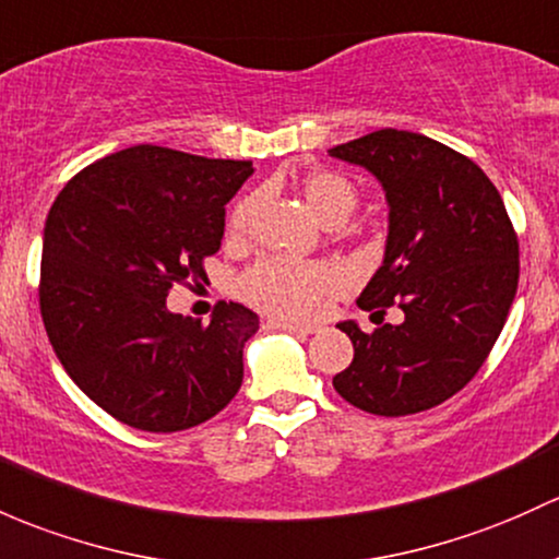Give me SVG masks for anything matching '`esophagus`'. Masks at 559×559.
I'll return each instance as SVG.
<instances>
[{
	"label": "esophagus",
	"mask_w": 559,
	"mask_h": 559,
	"mask_svg": "<svg viewBox=\"0 0 559 559\" xmlns=\"http://www.w3.org/2000/svg\"><path fill=\"white\" fill-rule=\"evenodd\" d=\"M269 330H282V333H290V335H311L317 333V328L311 325H298V322H285V320H269L266 322Z\"/></svg>",
	"instance_id": "obj_1"
}]
</instances>
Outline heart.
Segmentation results:
<instances>
[{
	"instance_id": "obj_1",
	"label": "heart",
	"mask_w": 559,
	"mask_h": 559,
	"mask_svg": "<svg viewBox=\"0 0 559 559\" xmlns=\"http://www.w3.org/2000/svg\"><path fill=\"white\" fill-rule=\"evenodd\" d=\"M301 191L317 218L328 226L344 224L357 210V186L338 173H309ZM255 197H242L229 215V229L242 231L253 215ZM341 287V272L325 261H293V258L266 255L255 261L239 280V290L250 304L280 320H311L322 301Z\"/></svg>"
}]
</instances>
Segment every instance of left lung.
I'll return each mask as SVG.
<instances>
[{"mask_svg": "<svg viewBox=\"0 0 559 559\" xmlns=\"http://www.w3.org/2000/svg\"><path fill=\"white\" fill-rule=\"evenodd\" d=\"M386 189L383 266L357 306L373 333L341 322L354 359L335 392L373 416L429 411L466 386L501 335L520 280V242L501 194L477 165L421 133L383 128L330 148ZM389 305L406 314L382 322Z\"/></svg>", "mask_w": 559, "mask_h": 559, "instance_id": "left-lung-1", "label": "left lung"}]
</instances>
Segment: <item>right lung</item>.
Returning a JSON list of instances; mask_svg holds the SVG:
<instances>
[{"instance_id":"1","label":"right lung","mask_w":559,"mask_h":559,"mask_svg":"<svg viewBox=\"0 0 559 559\" xmlns=\"http://www.w3.org/2000/svg\"><path fill=\"white\" fill-rule=\"evenodd\" d=\"M253 162L130 146L63 186L45 224L39 311L71 381L117 421L181 431L224 411L242 386L258 314L215 304L210 325L173 314L176 285L205 277L226 202Z\"/></svg>"}]
</instances>
